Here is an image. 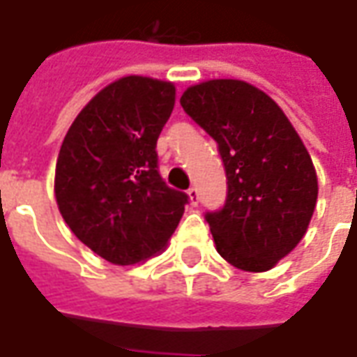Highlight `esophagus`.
Returning a JSON list of instances; mask_svg holds the SVG:
<instances>
[{"label":"esophagus","instance_id":"obj_1","mask_svg":"<svg viewBox=\"0 0 357 357\" xmlns=\"http://www.w3.org/2000/svg\"><path fill=\"white\" fill-rule=\"evenodd\" d=\"M188 195H189V201H191V205H197L199 201V189L195 185H191L188 189Z\"/></svg>","mask_w":357,"mask_h":357}]
</instances>
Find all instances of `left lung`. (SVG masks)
<instances>
[{"label": "left lung", "mask_w": 357, "mask_h": 357, "mask_svg": "<svg viewBox=\"0 0 357 357\" xmlns=\"http://www.w3.org/2000/svg\"><path fill=\"white\" fill-rule=\"evenodd\" d=\"M183 111L219 148L227 201L207 211L225 260L244 271L271 270L305 236L319 183L303 140L280 105L240 79L191 86Z\"/></svg>", "instance_id": "obj_1"}]
</instances>
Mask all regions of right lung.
I'll use <instances>...</instances> for the list:
<instances>
[{
  "label": "right lung",
  "instance_id": "obj_1",
  "mask_svg": "<svg viewBox=\"0 0 357 357\" xmlns=\"http://www.w3.org/2000/svg\"><path fill=\"white\" fill-rule=\"evenodd\" d=\"M174 103L169 82L121 77L82 109L62 142L58 209L77 238L111 264L160 252L189 203L158 172L156 142Z\"/></svg>",
  "mask_w": 357,
  "mask_h": 357
}]
</instances>
